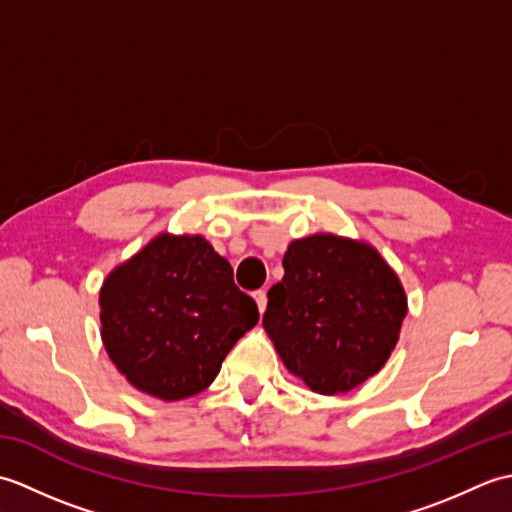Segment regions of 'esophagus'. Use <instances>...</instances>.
I'll return each mask as SVG.
<instances>
[{"instance_id": "obj_1", "label": "esophagus", "mask_w": 512, "mask_h": 512, "mask_svg": "<svg viewBox=\"0 0 512 512\" xmlns=\"http://www.w3.org/2000/svg\"><path fill=\"white\" fill-rule=\"evenodd\" d=\"M253 299H255V303H257V310H259V314H264V310H266V303H268V299H266V292H264V290H257L255 295H253Z\"/></svg>"}]
</instances>
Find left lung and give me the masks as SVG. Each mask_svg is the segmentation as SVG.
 <instances>
[{"mask_svg": "<svg viewBox=\"0 0 512 512\" xmlns=\"http://www.w3.org/2000/svg\"><path fill=\"white\" fill-rule=\"evenodd\" d=\"M407 310L402 281L372 244L314 233L288 244L262 323L290 374L336 396L383 369Z\"/></svg>", "mask_w": 512, "mask_h": 512, "instance_id": "8db88e82", "label": "left lung"}]
</instances>
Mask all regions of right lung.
<instances>
[{
	"label": "right lung",
	"instance_id": "add662e5",
	"mask_svg": "<svg viewBox=\"0 0 512 512\" xmlns=\"http://www.w3.org/2000/svg\"><path fill=\"white\" fill-rule=\"evenodd\" d=\"M99 306L110 361L129 385L165 402L209 387L259 319L231 264L202 235L167 231L107 273Z\"/></svg>",
	"mask_w": 512,
	"mask_h": 512
}]
</instances>
